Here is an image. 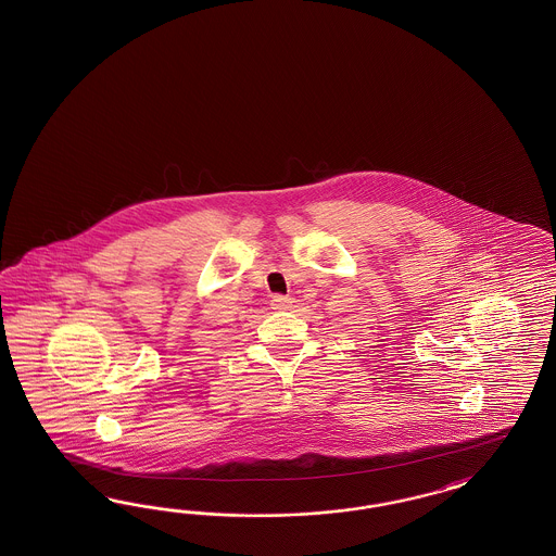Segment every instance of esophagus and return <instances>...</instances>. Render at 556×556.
Masks as SVG:
<instances>
[{
  "label": "esophagus",
  "mask_w": 556,
  "mask_h": 556,
  "mask_svg": "<svg viewBox=\"0 0 556 556\" xmlns=\"http://www.w3.org/2000/svg\"><path fill=\"white\" fill-rule=\"evenodd\" d=\"M291 303H293V300L287 298V295H273V298H270V307H273L275 312H286V309L291 307Z\"/></svg>",
  "instance_id": "esophagus-1"
}]
</instances>
